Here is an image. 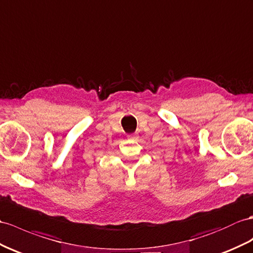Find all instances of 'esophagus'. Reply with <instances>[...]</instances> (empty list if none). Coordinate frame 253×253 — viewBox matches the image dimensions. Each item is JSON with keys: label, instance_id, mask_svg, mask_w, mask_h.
<instances>
[{"label": "esophagus", "instance_id": "34e87169", "mask_svg": "<svg viewBox=\"0 0 253 253\" xmlns=\"http://www.w3.org/2000/svg\"><path fill=\"white\" fill-rule=\"evenodd\" d=\"M137 138H138V135H137V134H130V135H127V139L136 140Z\"/></svg>", "mask_w": 253, "mask_h": 253}]
</instances>
